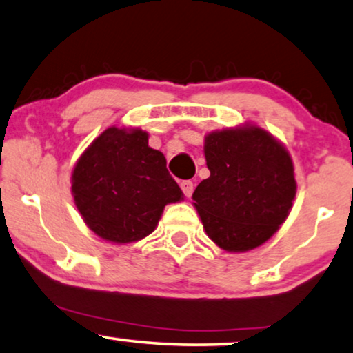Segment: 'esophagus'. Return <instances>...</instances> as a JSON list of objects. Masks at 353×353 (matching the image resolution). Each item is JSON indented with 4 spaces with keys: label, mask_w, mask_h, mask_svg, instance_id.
Instances as JSON below:
<instances>
[{
    "label": "esophagus",
    "mask_w": 353,
    "mask_h": 353,
    "mask_svg": "<svg viewBox=\"0 0 353 353\" xmlns=\"http://www.w3.org/2000/svg\"><path fill=\"white\" fill-rule=\"evenodd\" d=\"M181 189H183V192H185L186 197H191V194L194 191V183L191 180L181 181Z\"/></svg>",
    "instance_id": "34e87169"
}]
</instances>
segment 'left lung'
Here are the masks:
<instances>
[{
    "label": "left lung",
    "mask_w": 353,
    "mask_h": 353,
    "mask_svg": "<svg viewBox=\"0 0 353 353\" xmlns=\"http://www.w3.org/2000/svg\"><path fill=\"white\" fill-rule=\"evenodd\" d=\"M210 176L192 194L203 229L219 248L243 253L263 245L288 218L296 197L287 148L256 124L208 132Z\"/></svg>",
    "instance_id": "1"
}]
</instances>
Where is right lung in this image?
<instances>
[{"label": "right lung", "mask_w": 353, "mask_h": 353, "mask_svg": "<svg viewBox=\"0 0 353 353\" xmlns=\"http://www.w3.org/2000/svg\"><path fill=\"white\" fill-rule=\"evenodd\" d=\"M139 127H108L85 148L71 173L74 205L95 236L124 245L154 231L167 203L183 192L161 151Z\"/></svg>", "instance_id": "obj_1"}]
</instances>
